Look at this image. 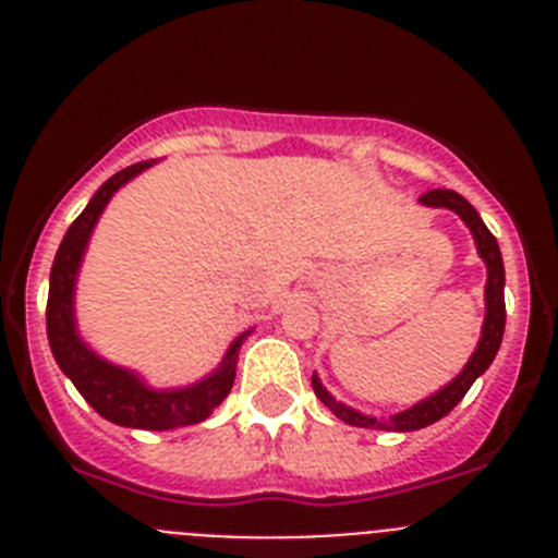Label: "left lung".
I'll use <instances>...</instances> for the list:
<instances>
[{"label": "left lung", "instance_id": "obj_1", "mask_svg": "<svg viewBox=\"0 0 558 558\" xmlns=\"http://www.w3.org/2000/svg\"><path fill=\"white\" fill-rule=\"evenodd\" d=\"M422 204L425 206H445V209L456 211L458 218L463 223L470 226L472 236H475L477 254L486 263V322H483L481 329V340H477V349L472 352L470 363L463 366V372L458 374L452 383H447L441 391H436L433 397L422 399L418 405L408 408V411L397 413L391 418H374V416H363L354 408H347L343 402L332 397L327 388L322 386V379L313 374V391L315 397L322 399L324 405L340 418V422H347V425L354 427H368V430H397V433H408V430H418V427H427L438 418H445L452 408L458 405L463 399V393L470 391L472 383L481 377L486 368L492 366V360H495L497 349H500L502 340V329H506V299H502V288H506V270H502V256H500V245H497L495 234L486 229V223L481 220V215L475 211V206L470 204L466 198H461L458 192L452 190H430L422 195Z\"/></svg>", "mask_w": 558, "mask_h": 558}]
</instances>
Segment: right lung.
Wrapping results in <instances>:
<instances>
[{
  "label": "right lung",
  "mask_w": 558,
  "mask_h": 558,
  "mask_svg": "<svg viewBox=\"0 0 558 558\" xmlns=\"http://www.w3.org/2000/svg\"><path fill=\"white\" fill-rule=\"evenodd\" d=\"M150 165L153 161H140V165H131L111 175L63 234L61 248H58L56 263H52V274H49L47 338L61 372L75 383L81 397L102 418L122 427H140V430H172V427L198 425L229 397L236 374V354H240V347H243L245 335L251 329L231 343L223 363L209 377L190 388L153 391L133 372L97 357L83 343L75 327V279L88 236L95 231V223L100 220L113 192Z\"/></svg>",
  "instance_id": "right-lung-1"
}]
</instances>
